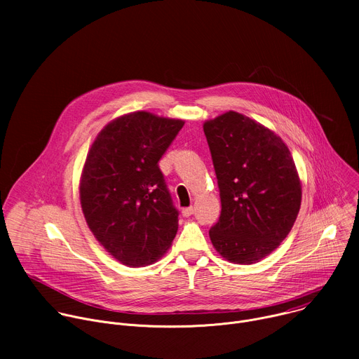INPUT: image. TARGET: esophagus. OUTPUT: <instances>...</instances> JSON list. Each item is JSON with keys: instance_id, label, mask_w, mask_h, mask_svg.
<instances>
[{"instance_id": "esophagus-1", "label": "esophagus", "mask_w": 359, "mask_h": 359, "mask_svg": "<svg viewBox=\"0 0 359 359\" xmlns=\"http://www.w3.org/2000/svg\"><path fill=\"white\" fill-rule=\"evenodd\" d=\"M193 212H194V209H193V208H184V209L182 210V215H183L184 217H189V216H191V215H193Z\"/></svg>"}]
</instances>
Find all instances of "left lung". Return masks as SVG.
I'll use <instances>...</instances> for the list:
<instances>
[{"label": "left lung", "instance_id": "obj_1", "mask_svg": "<svg viewBox=\"0 0 359 359\" xmlns=\"http://www.w3.org/2000/svg\"><path fill=\"white\" fill-rule=\"evenodd\" d=\"M203 130L222 200L210 240L230 263H259L288 236L299 212L291 153L273 130L233 111L204 122Z\"/></svg>", "mask_w": 359, "mask_h": 359}]
</instances>
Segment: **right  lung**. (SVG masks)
I'll list each match as a JSON object with an SVG mask.
<instances>
[{
    "label": "right lung",
    "instance_id": "1",
    "mask_svg": "<svg viewBox=\"0 0 359 359\" xmlns=\"http://www.w3.org/2000/svg\"><path fill=\"white\" fill-rule=\"evenodd\" d=\"M183 125L144 111L128 114L102 129L88 151L82 212L95 238L125 266L156 262L177 233L179 212L159 161Z\"/></svg>",
    "mask_w": 359,
    "mask_h": 359
}]
</instances>
